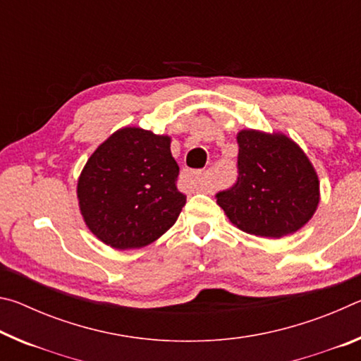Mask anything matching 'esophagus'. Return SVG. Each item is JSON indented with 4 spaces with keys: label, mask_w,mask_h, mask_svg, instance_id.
<instances>
[{
    "label": "esophagus",
    "mask_w": 361,
    "mask_h": 361,
    "mask_svg": "<svg viewBox=\"0 0 361 361\" xmlns=\"http://www.w3.org/2000/svg\"><path fill=\"white\" fill-rule=\"evenodd\" d=\"M185 178L188 180L189 185H191L192 188L199 189V191H204V173L200 172V170H197V172H188L185 175Z\"/></svg>",
    "instance_id": "obj_1"
}]
</instances>
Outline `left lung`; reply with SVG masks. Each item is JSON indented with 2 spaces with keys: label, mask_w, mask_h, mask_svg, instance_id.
<instances>
[{
  "label": "left lung",
  "mask_w": 361,
  "mask_h": 361,
  "mask_svg": "<svg viewBox=\"0 0 361 361\" xmlns=\"http://www.w3.org/2000/svg\"><path fill=\"white\" fill-rule=\"evenodd\" d=\"M239 178L216 194L229 221L253 235L280 239L309 223L320 202V181L312 162L282 132L243 129Z\"/></svg>",
  "instance_id": "obj_1"
}]
</instances>
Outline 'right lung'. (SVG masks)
I'll return each instance as SVG.
<instances>
[{
  "label": "right lung",
  "mask_w": 361,
  "mask_h": 361,
  "mask_svg": "<svg viewBox=\"0 0 361 361\" xmlns=\"http://www.w3.org/2000/svg\"><path fill=\"white\" fill-rule=\"evenodd\" d=\"M172 138L122 127L99 145L78 178L82 219L97 239L116 250L143 248L172 228L186 195Z\"/></svg>",
  "instance_id": "right-lung-1"
}]
</instances>
